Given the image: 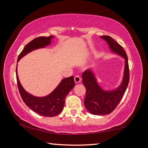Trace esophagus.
Listing matches in <instances>:
<instances>
[{"label": "esophagus", "instance_id": "1", "mask_svg": "<svg viewBox=\"0 0 148 148\" xmlns=\"http://www.w3.org/2000/svg\"><path fill=\"white\" fill-rule=\"evenodd\" d=\"M81 80H82L81 77H80L79 76H76L74 77V81H75V82H76V84L79 83V82H81Z\"/></svg>", "mask_w": 148, "mask_h": 148}]
</instances>
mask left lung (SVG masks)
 Instances as JSON below:
<instances>
[{
  "label": "left lung",
  "mask_w": 148,
  "mask_h": 148,
  "mask_svg": "<svg viewBox=\"0 0 148 148\" xmlns=\"http://www.w3.org/2000/svg\"><path fill=\"white\" fill-rule=\"evenodd\" d=\"M101 38L108 42L112 51L125 59V72L121 84L117 89L109 91L101 88L91 70L83 72L82 82L86 89L84 105L93 115H107L113 112L121 100L129 82V68L126 52L112 37L102 36Z\"/></svg>",
  "instance_id": "8db88e82"
}]
</instances>
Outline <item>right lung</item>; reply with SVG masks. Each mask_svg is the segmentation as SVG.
Instances as JSON below:
<instances>
[{"mask_svg": "<svg viewBox=\"0 0 148 148\" xmlns=\"http://www.w3.org/2000/svg\"><path fill=\"white\" fill-rule=\"evenodd\" d=\"M53 37L40 36L32 40L20 53L17 62L29 52L49 45ZM16 79L19 92L25 104L34 112L46 117H53L61 113L63 109L65 98L75 85L74 76L66 77L62 79L56 89L49 95L44 97H36L29 94L23 88L17 76V68Z\"/></svg>", "mask_w": 148, "mask_h": 148, "instance_id": "add662e5", "label": "right lung"}]
</instances>
